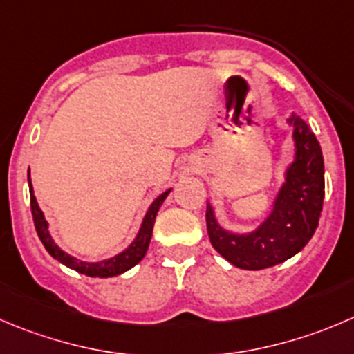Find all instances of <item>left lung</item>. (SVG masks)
Instances as JSON below:
<instances>
[{"mask_svg": "<svg viewBox=\"0 0 354 354\" xmlns=\"http://www.w3.org/2000/svg\"><path fill=\"white\" fill-rule=\"evenodd\" d=\"M294 128L296 153L286 169L268 218L249 233L223 228L207 202L205 223L212 247L228 263L242 270H264L296 256L318 226L325 197L324 156L317 136L299 115L287 119Z\"/></svg>", "mask_w": 354, "mask_h": 354, "instance_id": "8db88e82", "label": "left lung"}]
</instances>
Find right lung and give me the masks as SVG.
<instances>
[{
  "label": "right lung",
  "instance_id": "add662e5",
  "mask_svg": "<svg viewBox=\"0 0 354 354\" xmlns=\"http://www.w3.org/2000/svg\"><path fill=\"white\" fill-rule=\"evenodd\" d=\"M27 180H29V192H30V211H32V219L34 226H36V232L39 240L43 242L44 249L50 252V256H53L55 259L60 261L62 264H65L67 268L75 270L77 273H82L86 277H98V279H109V277H118L121 273L128 272L129 268H133L135 264H138L143 259V256L149 250L150 239H152V230L153 223H156V216L159 212L160 205L166 201V197L169 195V190H166L164 194H160L156 201L150 204L149 211H147L145 218H143L142 226H140L138 235L135 236L131 243H129L128 249H124L122 252H119L118 256L111 257V259H102L98 263H88V261H81L77 257L71 256L65 250H62L60 247L55 243V240L51 239L50 230H48V221L44 219L43 211L37 205L36 197H34L32 183H30V174L27 173Z\"/></svg>",
  "mask_w": 354,
  "mask_h": 354
}]
</instances>
